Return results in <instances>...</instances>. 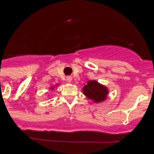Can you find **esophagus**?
Instances as JSON below:
<instances>
[{
    "label": "esophagus",
    "mask_w": 154,
    "mask_h": 154,
    "mask_svg": "<svg viewBox=\"0 0 154 154\" xmlns=\"http://www.w3.org/2000/svg\"><path fill=\"white\" fill-rule=\"evenodd\" d=\"M66 81L70 83L72 81V77H66Z\"/></svg>",
    "instance_id": "34e87169"
}]
</instances>
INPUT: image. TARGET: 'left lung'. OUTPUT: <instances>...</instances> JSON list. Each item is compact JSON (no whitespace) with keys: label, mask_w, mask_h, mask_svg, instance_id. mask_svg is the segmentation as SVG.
<instances>
[{"label":"left lung","mask_w":154,"mask_h":154,"mask_svg":"<svg viewBox=\"0 0 154 154\" xmlns=\"http://www.w3.org/2000/svg\"><path fill=\"white\" fill-rule=\"evenodd\" d=\"M82 91L88 99L92 100L94 103H100L105 101L107 99V95L109 94L108 88L97 81H88Z\"/></svg>","instance_id":"8db88e82"}]
</instances>
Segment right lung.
Wrapping results in <instances>:
<instances>
[{"label":"right lung","mask_w":154,"mask_h":154,"mask_svg":"<svg viewBox=\"0 0 154 154\" xmlns=\"http://www.w3.org/2000/svg\"><path fill=\"white\" fill-rule=\"evenodd\" d=\"M57 85H55V86L54 87H57ZM54 87H51V88H50V89H51V90H53V89H54Z\"/></svg>","instance_id":"right-lung-1"}]
</instances>
